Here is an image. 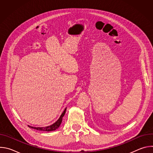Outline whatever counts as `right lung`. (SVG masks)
<instances>
[{"label": "right lung", "mask_w": 153, "mask_h": 153, "mask_svg": "<svg viewBox=\"0 0 153 153\" xmlns=\"http://www.w3.org/2000/svg\"><path fill=\"white\" fill-rule=\"evenodd\" d=\"M66 110H67V108H65L64 111L61 114L60 116L57 119V120L56 122H55L53 124H52L50 126H45V127H34V126H31L30 125H28V126L30 128H33V129H35L39 130V131H55L60 126V125L62 123V118L64 116L65 112H66Z\"/></svg>", "instance_id": "1"}]
</instances>
